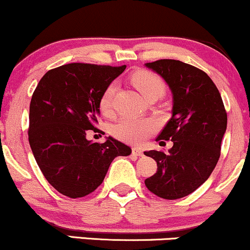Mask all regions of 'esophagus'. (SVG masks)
Wrapping results in <instances>:
<instances>
[{"instance_id": "esophagus-1", "label": "esophagus", "mask_w": 250, "mask_h": 250, "mask_svg": "<svg viewBox=\"0 0 250 250\" xmlns=\"http://www.w3.org/2000/svg\"><path fill=\"white\" fill-rule=\"evenodd\" d=\"M132 153H133V155L139 156V157L144 155V153H143V150H142V148H139V147H132Z\"/></svg>"}]
</instances>
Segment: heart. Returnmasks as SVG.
<instances>
[{
  "label": "heart",
  "mask_w": 250,
  "mask_h": 250,
  "mask_svg": "<svg viewBox=\"0 0 250 250\" xmlns=\"http://www.w3.org/2000/svg\"><path fill=\"white\" fill-rule=\"evenodd\" d=\"M132 83L145 98H148L152 94L162 95L165 92V83L162 78L157 75L156 73L150 71L137 72L132 77ZM114 93H116V83H110L103 92L99 106L104 113L108 114L112 112ZM156 128V123L151 119L124 118L113 125L112 134L116 138L128 143V144L139 145L143 144L148 137L152 136Z\"/></svg>",
  "instance_id": "1"
}]
</instances>
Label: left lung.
I'll return each mask as SVG.
<instances>
[{"label": "left lung", "instance_id": "left-lung-1", "mask_svg": "<svg viewBox=\"0 0 250 250\" xmlns=\"http://www.w3.org/2000/svg\"><path fill=\"white\" fill-rule=\"evenodd\" d=\"M167 81L173 95L172 117L157 140L171 139L169 152H144L157 162V171L145 179L151 192L164 200L186 197L201 187L217 164L227 130V111L209 75L179 60L147 62Z\"/></svg>", "mask_w": 250, "mask_h": 250}]
</instances>
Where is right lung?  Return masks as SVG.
Segmentation results:
<instances>
[{"mask_svg":"<svg viewBox=\"0 0 250 250\" xmlns=\"http://www.w3.org/2000/svg\"><path fill=\"white\" fill-rule=\"evenodd\" d=\"M125 68V64H63L47 72L33 93L29 145L44 178L67 197L93 192L112 161L131 153L130 146L112 137L105 143L86 139L88 130H98L103 92Z\"/></svg>","mask_w":250,"mask_h":250,"instance_id":"right-lung-1","label":"right lung"}]
</instances>
